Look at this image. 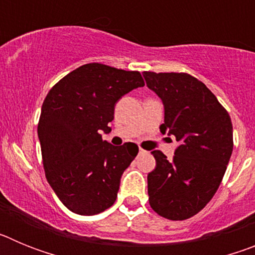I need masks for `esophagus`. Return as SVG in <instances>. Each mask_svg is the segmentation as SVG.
Here are the masks:
<instances>
[{
  "instance_id": "1",
  "label": "esophagus",
  "mask_w": 255,
  "mask_h": 255,
  "mask_svg": "<svg viewBox=\"0 0 255 255\" xmlns=\"http://www.w3.org/2000/svg\"><path fill=\"white\" fill-rule=\"evenodd\" d=\"M145 153H147V150H144V149H139V154H145Z\"/></svg>"
}]
</instances>
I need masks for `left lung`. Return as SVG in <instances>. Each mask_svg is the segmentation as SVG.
I'll return each instance as SVG.
<instances>
[{"label": "left lung", "mask_w": 255, "mask_h": 255, "mask_svg": "<svg viewBox=\"0 0 255 255\" xmlns=\"http://www.w3.org/2000/svg\"><path fill=\"white\" fill-rule=\"evenodd\" d=\"M143 76L163 102L162 134L180 143L171 161L161 150L152 152L149 204L167 220H186L207 206L224 179L234 147L233 123L215 94L190 74L144 71Z\"/></svg>", "instance_id": "obj_1"}]
</instances>
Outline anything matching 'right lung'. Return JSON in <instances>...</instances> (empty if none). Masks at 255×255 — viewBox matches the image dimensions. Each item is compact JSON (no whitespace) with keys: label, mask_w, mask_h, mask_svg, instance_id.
Here are the masks:
<instances>
[{"label":"right lung","mask_w":255,"mask_h":255,"mask_svg":"<svg viewBox=\"0 0 255 255\" xmlns=\"http://www.w3.org/2000/svg\"><path fill=\"white\" fill-rule=\"evenodd\" d=\"M138 87H144L139 71L92 62L64 76L44 98L38 123L44 172L76 215H98L116 200L121 175L139 148L114 147L101 132L111 131L115 105Z\"/></svg>","instance_id":"right-lung-1"}]
</instances>
